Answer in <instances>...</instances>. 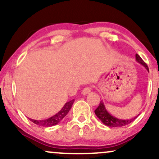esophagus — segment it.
Here are the masks:
<instances>
[{
    "instance_id": "esophagus-1",
    "label": "esophagus",
    "mask_w": 159,
    "mask_h": 159,
    "mask_svg": "<svg viewBox=\"0 0 159 159\" xmlns=\"http://www.w3.org/2000/svg\"><path fill=\"white\" fill-rule=\"evenodd\" d=\"M90 92H91L90 87H85V88L82 90L81 93L83 95H87L88 93H90Z\"/></svg>"
}]
</instances>
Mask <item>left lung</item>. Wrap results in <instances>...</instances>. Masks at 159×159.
<instances>
[{
  "label": "left lung",
  "mask_w": 159,
  "mask_h": 159,
  "mask_svg": "<svg viewBox=\"0 0 159 159\" xmlns=\"http://www.w3.org/2000/svg\"><path fill=\"white\" fill-rule=\"evenodd\" d=\"M136 61L138 63H139L142 66H143L145 67L146 69L149 72V68L147 66V65L144 63V61L141 59V57L138 55V54H136L135 55ZM95 114H96V116H98V118L101 120L102 123L105 124V125H107L109 127H121L124 126V125H126L128 124L131 123L132 122L134 121V120L138 117V115L137 116H134V117L132 118V119H119L117 117H115V116L111 115L108 111H107L106 107H105V105H104V102L102 101L100 102L99 105L95 111Z\"/></svg>",
  "instance_id": "obj_1"
}]
</instances>
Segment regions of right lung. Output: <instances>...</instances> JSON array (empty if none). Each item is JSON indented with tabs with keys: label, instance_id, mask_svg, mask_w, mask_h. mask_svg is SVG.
<instances>
[{
	"label": "right lung",
	"instance_id": "1",
	"mask_svg": "<svg viewBox=\"0 0 159 159\" xmlns=\"http://www.w3.org/2000/svg\"><path fill=\"white\" fill-rule=\"evenodd\" d=\"M75 100H70L68 102H66L63 105V107H62L61 110L58 113H57L56 114H54V116H51V117L48 118L46 120H33L30 119V121H32L33 123L36 124V125H40V126L43 127H50L53 126V125H55L57 123H59L63 118L65 117V116L69 113V111H70L71 107H72V105H73Z\"/></svg>",
	"mask_w": 159,
	"mask_h": 159
}]
</instances>
